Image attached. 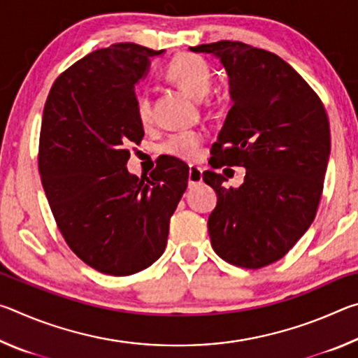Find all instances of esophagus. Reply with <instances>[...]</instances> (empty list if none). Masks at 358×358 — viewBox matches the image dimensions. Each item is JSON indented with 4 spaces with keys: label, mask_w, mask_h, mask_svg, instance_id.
<instances>
[{
    "label": "esophagus",
    "mask_w": 358,
    "mask_h": 358,
    "mask_svg": "<svg viewBox=\"0 0 358 358\" xmlns=\"http://www.w3.org/2000/svg\"><path fill=\"white\" fill-rule=\"evenodd\" d=\"M187 181L189 185L202 183V169L197 166H189V173H187Z\"/></svg>",
    "instance_id": "obj_1"
}]
</instances>
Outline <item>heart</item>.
I'll use <instances>...</instances> for the list:
<instances>
[{
  "instance_id": "obj_1",
  "label": "heart",
  "mask_w": 358,
  "mask_h": 358,
  "mask_svg": "<svg viewBox=\"0 0 358 358\" xmlns=\"http://www.w3.org/2000/svg\"><path fill=\"white\" fill-rule=\"evenodd\" d=\"M164 77L192 98H205L211 88L213 72L210 64L196 53H178L166 66ZM136 113L142 124L151 120V99L147 93L136 96ZM203 134L199 131H183L171 136L162 145V151L181 159H196L201 153Z\"/></svg>"
}]
</instances>
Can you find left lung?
Here are the masks:
<instances>
[{"label":"left lung","instance_id":"obj_1","mask_svg":"<svg viewBox=\"0 0 358 358\" xmlns=\"http://www.w3.org/2000/svg\"><path fill=\"white\" fill-rule=\"evenodd\" d=\"M191 50L220 58L229 76L232 107L210 164L246 169L243 185L229 189L222 175H202L217 196L211 246L229 264L262 268L286 256L314 221L330 156L329 118L310 85L275 53L237 41Z\"/></svg>","mask_w":358,"mask_h":358}]
</instances>
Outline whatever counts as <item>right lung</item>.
I'll list each match as a JSON object with an SVG mask.
<instances>
[{
  "label": "right lung",
  "instance_id": "right-lung-1",
  "mask_svg": "<svg viewBox=\"0 0 358 358\" xmlns=\"http://www.w3.org/2000/svg\"><path fill=\"white\" fill-rule=\"evenodd\" d=\"M164 50L120 42L72 64L48 93L39 138V172L59 232L85 264L128 276L167 245L169 222L187 186V167L162 157L150 178L126 169L141 143L136 83Z\"/></svg>",
  "mask_w": 358,
  "mask_h": 358
}]
</instances>
